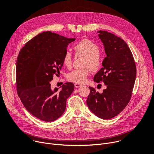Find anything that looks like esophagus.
<instances>
[{
  "instance_id": "34e87169",
  "label": "esophagus",
  "mask_w": 154,
  "mask_h": 154,
  "mask_svg": "<svg viewBox=\"0 0 154 154\" xmlns=\"http://www.w3.org/2000/svg\"><path fill=\"white\" fill-rule=\"evenodd\" d=\"M74 86H75V88H79V87L82 86V85H80V84H74Z\"/></svg>"
}]
</instances>
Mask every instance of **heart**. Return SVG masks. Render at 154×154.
Wrapping results in <instances>:
<instances>
[{
    "mask_svg": "<svg viewBox=\"0 0 154 154\" xmlns=\"http://www.w3.org/2000/svg\"><path fill=\"white\" fill-rule=\"evenodd\" d=\"M74 49L76 55L84 56L82 60L81 66L82 67L75 69L67 74V80L75 84H82L85 83L88 76L92 72H97L102 66L101 56L100 53L99 46L91 41L84 39L76 43ZM63 64L70 68L72 64V57L67 51L63 57Z\"/></svg>",
    "mask_w": 154,
    "mask_h": 154,
    "instance_id": "1",
    "label": "heart"
}]
</instances>
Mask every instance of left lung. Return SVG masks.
Listing matches in <instances>:
<instances>
[{
  "mask_svg": "<svg viewBox=\"0 0 154 154\" xmlns=\"http://www.w3.org/2000/svg\"><path fill=\"white\" fill-rule=\"evenodd\" d=\"M98 36L106 57L102 67L94 76L97 83L103 82L106 88L102 93L89 87L87 104L98 118L109 119L117 116L128 104L136 77V66L131 51L121 38L100 30ZM100 85V84H98Z\"/></svg>",
  "mask_w": 154,
  "mask_h": 154,
  "instance_id": "obj_1",
  "label": "left lung"
}]
</instances>
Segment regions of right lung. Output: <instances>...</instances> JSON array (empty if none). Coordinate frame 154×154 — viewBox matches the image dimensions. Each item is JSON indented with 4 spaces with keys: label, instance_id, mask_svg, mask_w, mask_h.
I'll return each mask as SVG.
<instances>
[{
    "label": "right lung",
    "instance_id": "obj_1",
    "mask_svg": "<svg viewBox=\"0 0 154 154\" xmlns=\"http://www.w3.org/2000/svg\"><path fill=\"white\" fill-rule=\"evenodd\" d=\"M75 40L44 32L29 40L20 51L16 63L18 95L28 111L40 120L55 121L65 111L74 85L67 82L60 90L56 87L52 90L50 82L54 75L57 76L67 48Z\"/></svg>",
    "mask_w": 154,
    "mask_h": 154
}]
</instances>
